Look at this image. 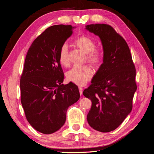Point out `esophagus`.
Wrapping results in <instances>:
<instances>
[{"label":"esophagus","mask_w":154,"mask_h":154,"mask_svg":"<svg viewBox=\"0 0 154 154\" xmlns=\"http://www.w3.org/2000/svg\"><path fill=\"white\" fill-rule=\"evenodd\" d=\"M78 89H79V92H80V95H82V94H83V88L80 87L78 88Z\"/></svg>","instance_id":"obj_1"}]
</instances>
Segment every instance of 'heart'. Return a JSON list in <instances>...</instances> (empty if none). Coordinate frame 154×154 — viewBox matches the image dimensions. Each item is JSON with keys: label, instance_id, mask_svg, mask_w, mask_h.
<instances>
[{"label": "heart", "instance_id": "1", "mask_svg": "<svg viewBox=\"0 0 154 154\" xmlns=\"http://www.w3.org/2000/svg\"><path fill=\"white\" fill-rule=\"evenodd\" d=\"M74 45L87 54V59L94 66L97 67L102 62L103 52L102 51L95 48V42L89 37L82 36L78 37L73 42ZM59 62L63 66L69 65L68 48L67 45H63L59 51ZM92 76V71L88 66H74L66 73L67 80L78 85H83L90 80Z\"/></svg>", "mask_w": 154, "mask_h": 154}]
</instances>
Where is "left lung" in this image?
I'll list each match as a JSON object with an SVG mask.
<instances>
[{
	"label": "left lung",
	"instance_id": "8db88e82",
	"mask_svg": "<svg viewBox=\"0 0 154 154\" xmlns=\"http://www.w3.org/2000/svg\"><path fill=\"white\" fill-rule=\"evenodd\" d=\"M85 29L99 36L103 50V63L83 92L92 101L87 122L97 131L109 132L132 111L137 89L136 69L127 42L113 27L96 24L87 25Z\"/></svg>",
	"mask_w": 154,
	"mask_h": 154
}]
</instances>
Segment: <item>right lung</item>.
Wrapping results in <instances>:
<instances>
[{"instance_id":"right-lung-1","label":"right lung","mask_w":154,"mask_h":154,"mask_svg":"<svg viewBox=\"0 0 154 154\" xmlns=\"http://www.w3.org/2000/svg\"><path fill=\"white\" fill-rule=\"evenodd\" d=\"M76 27H49L34 40L27 51L20 79L21 103L26 117L36 130L57 132L64 125L69 106L80 98L73 83L64 85L59 51Z\"/></svg>"}]
</instances>
